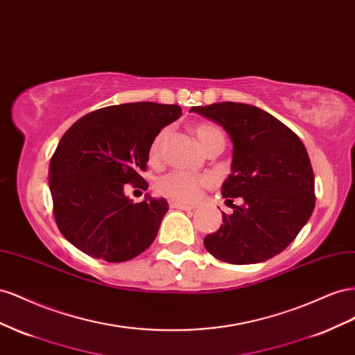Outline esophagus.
<instances>
[{
    "label": "esophagus",
    "mask_w": 355,
    "mask_h": 355,
    "mask_svg": "<svg viewBox=\"0 0 355 355\" xmlns=\"http://www.w3.org/2000/svg\"><path fill=\"white\" fill-rule=\"evenodd\" d=\"M169 205H171L172 208H177V209H183V211H190V209H193V208H195V205H189V204H183V202H178V200H172V202H169Z\"/></svg>",
    "instance_id": "obj_1"
}]
</instances>
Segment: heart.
I'll return each instance as SVG.
<instances>
[{"label": "heart", "mask_w": 355, "mask_h": 355, "mask_svg": "<svg viewBox=\"0 0 355 355\" xmlns=\"http://www.w3.org/2000/svg\"><path fill=\"white\" fill-rule=\"evenodd\" d=\"M195 134L205 150L214 143L216 139L221 138L225 139L221 130L208 123H200L195 126ZM169 138V129L165 128L153 138L148 148V157L151 162H159L162 157V151H164L165 143ZM211 184V180L205 175H193L187 174V172L174 171L169 174L159 178L156 189L160 195H164L169 199L180 200V202H195L202 195V190L207 189Z\"/></svg>", "instance_id": "heart-1"}]
</instances>
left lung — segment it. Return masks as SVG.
Instances as JSON below:
<instances>
[{
	"mask_svg": "<svg viewBox=\"0 0 355 355\" xmlns=\"http://www.w3.org/2000/svg\"><path fill=\"white\" fill-rule=\"evenodd\" d=\"M225 128L234 143L232 172L221 186L234 212L204 245L216 259L251 265L284 251L315 207L313 172L300 138L282 121L254 105L217 103L193 107Z\"/></svg>",
	"mask_w": 355,
	"mask_h": 355,
	"instance_id": "8db88e82",
	"label": "left lung"
}]
</instances>
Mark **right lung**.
Wrapping results in <instances>:
<instances>
[{"label":"right lung","mask_w":355,"mask_h":355,"mask_svg":"<svg viewBox=\"0 0 355 355\" xmlns=\"http://www.w3.org/2000/svg\"><path fill=\"white\" fill-rule=\"evenodd\" d=\"M178 105L130 103L92 111L60 138L50 159L49 187L58 229L76 248L111 263L139 256L155 241L168 202L134 204L125 184L146 190L148 148Z\"/></svg>","instance_id":"right-lung-1"}]
</instances>
